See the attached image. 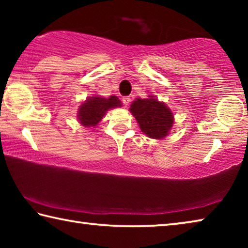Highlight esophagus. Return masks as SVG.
I'll list each match as a JSON object with an SVG mask.
<instances>
[{"label":"esophagus","instance_id":"1","mask_svg":"<svg viewBox=\"0 0 248 248\" xmlns=\"http://www.w3.org/2000/svg\"><path fill=\"white\" fill-rule=\"evenodd\" d=\"M130 102H131V98H130L129 96H124V97H123V103H124V106H128Z\"/></svg>","mask_w":248,"mask_h":248}]
</instances>
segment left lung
Wrapping results in <instances>:
<instances>
[{
  "instance_id": "1",
  "label": "left lung",
  "mask_w": 248,
  "mask_h": 248,
  "mask_svg": "<svg viewBox=\"0 0 248 248\" xmlns=\"http://www.w3.org/2000/svg\"><path fill=\"white\" fill-rule=\"evenodd\" d=\"M130 111L139 123L141 131L152 139H163L173 125L170 109L152 97L137 98L131 104Z\"/></svg>"
}]
</instances>
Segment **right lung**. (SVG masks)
<instances>
[{
	"mask_svg": "<svg viewBox=\"0 0 248 248\" xmlns=\"http://www.w3.org/2000/svg\"><path fill=\"white\" fill-rule=\"evenodd\" d=\"M121 102L117 96H110L109 98H103L94 96L86 99L78 109V120L84 127H95L103 119L108 109L120 107Z\"/></svg>",
	"mask_w": 248,
	"mask_h": 248,
	"instance_id": "1",
	"label": "right lung"
}]
</instances>
